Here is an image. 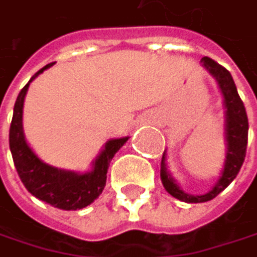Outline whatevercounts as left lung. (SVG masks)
Returning <instances> with one entry per match:
<instances>
[{
    "instance_id": "8db88e82",
    "label": "left lung",
    "mask_w": 257,
    "mask_h": 257,
    "mask_svg": "<svg viewBox=\"0 0 257 257\" xmlns=\"http://www.w3.org/2000/svg\"><path fill=\"white\" fill-rule=\"evenodd\" d=\"M201 64L213 77L216 78V81L220 87V92L223 95V104L226 108L225 138H226L228 150H226L225 168L222 171L220 179L217 180L214 187L205 195H189L181 190L177 181L173 179V176L167 170L165 152H164L162 161H161L162 184L170 195H173L174 198H177L183 202H189V204L211 201L213 198H216L220 192H223L231 184L232 180L236 177V174L239 173V170L242 167V162L245 158V149H247V138H248V119H247L245 107L238 95V90H236V86L233 83L231 73L208 56H204L201 59Z\"/></svg>"
}]
</instances>
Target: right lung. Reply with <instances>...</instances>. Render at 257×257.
Segmentation results:
<instances>
[{
  "instance_id": "obj_1",
  "label": "right lung",
  "mask_w": 257,
  "mask_h": 257,
  "mask_svg": "<svg viewBox=\"0 0 257 257\" xmlns=\"http://www.w3.org/2000/svg\"><path fill=\"white\" fill-rule=\"evenodd\" d=\"M52 65L53 64H47L40 71H37L18 95L9 135L10 150L16 171L31 195L61 210H81L92 204L102 193L110 162L117 150L128 141L129 137L107 141L102 152L95 159L92 171L84 174L58 170L43 162L26 143L22 126V114L29 83Z\"/></svg>"
}]
</instances>
